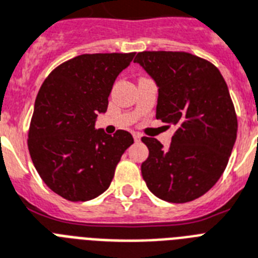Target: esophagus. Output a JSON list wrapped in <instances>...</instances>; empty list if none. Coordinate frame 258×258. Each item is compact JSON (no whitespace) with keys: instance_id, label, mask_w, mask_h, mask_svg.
I'll return each instance as SVG.
<instances>
[{"instance_id":"1","label":"esophagus","mask_w":258,"mask_h":258,"mask_svg":"<svg viewBox=\"0 0 258 258\" xmlns=\"http://www.w3.org/2000/svg\"><path fill=\"white\" fill-rule=\"evenodd\" d=\"M133 139H135L136 142L140 141V140H141V135H140V133H137V132H135V133H133Z\"/></svg>"}]
</instances>
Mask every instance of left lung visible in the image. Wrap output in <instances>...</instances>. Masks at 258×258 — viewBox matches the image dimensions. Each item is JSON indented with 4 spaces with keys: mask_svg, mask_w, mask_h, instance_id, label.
Returning <instances> with one entry per match:
<instances>
[{
    "mask_svg": "<svg viewBox=\"0 0 258 258\" xmlns=\"http://www.w3.org/2000/svg\"><path fill=\"white\" fill-rule=\"evenodd\" d=\"M135 62L158 88L156 117L177 126L168 149L153 137H142L149 149L142 178L164 201H193L221 177L236 142L228 85L213 63L185 51H141Z\"/></svg>",
    "mask_w": 258,
    "mask_h": 258,
    "instance_id": "obj_1",
    "label": "left lung"
}]
</instances>
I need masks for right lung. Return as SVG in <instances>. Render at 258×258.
<instances>
[{
    "instance_id": "right-lung-1",
    "label": "right lung",
    "mask_w": 258,
    "mask_h": 258,
    "mask_svg": "<svg viewBox=\"0 0 258 258\" xmlns=\"http://www.w3.org/2000/svg\"><path fill=\"white\" fill-rule=\"evenodd\" d=\"M133 57L135 53L77 55L55 68L37 94L29 153L42 181L63 199L89 201L102 195L133 144L129 132L110 136L94 127L97 116L108 109L117 76Z\"/></svg>"
}]
</instances>
